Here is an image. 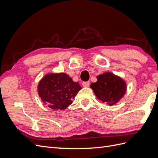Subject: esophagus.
I'll use <instances>...</instances> for the list:
<instances>
[{
    "mask_svg": "<svg viewBox=\"0 0 158 158\" xmlns=\"http://www.w3.org/2000/svg\"><path fill=\"white\" fill-rule=\"evenodd\" d=\"M82 85L84 87H88L89 85V82H84L83 83H82Z\"/></svg>",
    "mask_w": 158,
    "mask_h": 158,
    "instance_id": "34e87169",
    "label": "esophagus"
}]
</instances>
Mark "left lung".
<instances>
[{
	"label": "left lung",
	"instance_id": "left-lung-1",
	"mask_svg": "<svg viewBox=\"0 0 158 158\" xmlns=\"http://www.w3.org/2000/svg\"><path fill=\"white\" fill-rule=\"evenodd\" d=\"M96 82L92 83L90 87L98 99L109 106L117 103L126 92V83L117 76L111 73L99 75Z\"/></svg>",
	"mask_w": 158,
	"mask_h": 158
}]
</instances>
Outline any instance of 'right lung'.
I'll use <instances>...</instances> for the list:
<instances>
[{
    "mask_svg": "<svg viewBox=\"0 0 158 158\" xmlns=\"http://www.w3.org/2000/svg\"><path fill=\"white\" fill-rule=\"evenodd\" d=\"M38 94L43 102L52 109L63 110L73 103L76 95L82 89L65 73L49 74L38 85Z\"/></svg>",
    "mask_w": 158,
    "mask_h": 158,
    "instance_id": "add662e5",
    "label": "right lung"
}]
</instances>
